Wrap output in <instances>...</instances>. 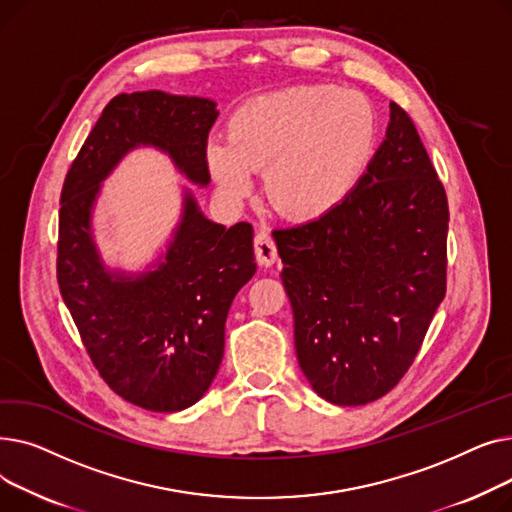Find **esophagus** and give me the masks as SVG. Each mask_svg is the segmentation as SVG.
<instances>
[{
    "mask_svg": "<svg viewBox=\"0 0 512 512\" xmlns=\"http://www.w3.org/2000/svg\"><path fill=\"white\" fill-rule=\"evenodd\" d=\"M255 257L257 263L263 267H270L278 259V249H276V240L272 238L270 232L259 230L255 234Z\"/></svg>",
    "mask_w": 512,
    "mask_h": 512,
    "instance_id": "esophagus-1",
    "label": "esophagus"
}]
</instances>
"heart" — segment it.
I'll return each instance as SVG.
<instances>
[{
	"mask_svg": "<svg viewBox=\"0 0 512 512\" xmlns=\"http://www.w3.org/2000/svg\"><path fill=\"white\" fill-rule=\"evenodd\" d=\"M373 141L375 116L361 93L299 85L242 103L228 120V143L207 145V164L230 199L245 197L253 170L265 168V199L307 220L351 191Z\"/></svg>",
	"mask_w": 512,
	"mask_h": 512,
	"instance_id": "b5f03b06",
	"label": "heart"
}]
</instances>
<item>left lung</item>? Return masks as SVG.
I'll return each mask as SVG.
<instances>
[{"label":"left lung","instance_id":"obj_1","mask_svg":"<svg viewBox=\"0 0 512 512\" xmlns=\"http://www.w3.org/2000/svg\"><path fill=\"white\" fill-rule=\"evenodd\" d=\"M448 199L419 132L390 103L367 172L321 218L274 230L305 378L332 405L388 394L446 294Z\"/></svg>","mask_w":512,"mask_h":512}]
</instances>
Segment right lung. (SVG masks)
Here are the masks:
<instances>
[{"label": "right lung", "instance_id": "obj_1", "mask_svg": "<svg viewBox=\"0 0 512 512\" xmlns=\"http://www.w3.org/2000/svg\"><path fill=\"white\" fill-rule=\"evenodd\" d=\"M211 99L164 91L116 95L103 107L66 174L60 197L58 284L95 369L141 409L176 413L207 392L224 357V326L236 292L255 270L253 226L209 222L191 193L157 270H105L91 234L99 184L134 147L166 151L176 168L209 182Z\"/></svg>", "mask_w": 512, "mask_h": 512}]
</instances>
